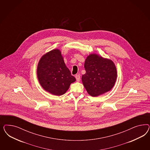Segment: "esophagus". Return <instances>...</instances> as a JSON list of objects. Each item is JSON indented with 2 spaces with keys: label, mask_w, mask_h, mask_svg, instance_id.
<instances>
[{
  "label": "esophagus",
  "mask_w": 150,
  "mask_h": 150,
  "mask_svg": "<svg viewBox=\"0 0 150 150\" xmlns=\"http://www.w3.org/2000/svg\"><path fill=\"white\" fill-rule=\"evenodd\" d=\"M75 78H76V81H77V82L80 81V76L79 75H76Z\"/></svg>",
  "instance_id": "obj_1"
}]
</instances>
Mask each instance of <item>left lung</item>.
I'll list each match as a JSON object with an SVG mask.
<instances>
[{
	"mask_svg": "<svg viewBox=\"0 0 150 150\" xmlns=\"http://www.w3.org/2000/svg\"><path fill=\"white\" fill-rule=\"evenodd\" d=\"M84 67L86 73L82 76V82L90 95L97 97L113 88L117 77L113 61L93 53L87 57Z\"/></svg>",
	"mask_w": 150,
	"mask_h": 150,
	"instance_id": "8db88e82",
	"label": "left lung"
}]
</instances>
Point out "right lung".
Here are the masks:
<instances>
[{
    "instance_id": "1",
    "label": "right lung",
    "mask_w": 150,
    "mask_h": 150,
    "mask_svg": "<svg viewBox=\"0 0 150 150\" xmlns=\"http://www.w3.org/2000/svg\"><path fill=\"white\" fill-rule=\"evenodd\" d=\"M37 77L43 88L55 96L64 95L76 79L64 61L59 50H51L40 60L37 70Z\"/></svg>"
}]
</instances>
